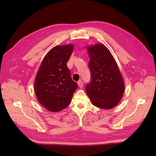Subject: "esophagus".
Listing matches in <instances>:
<instances>
[{"instance_id": "obj_1", "label": "esophagus", "mask_w": 156, "mask_h": 156, "mask_svg": "<svg viewBox=\"0 0 156 156\" xmlns=\"http://www.w3.org/2000/svg\"><path fill=\"white\" fill-rule=\"evenodd\" d=\"M78 87H79L80 88H82L83 87V81H78Z\"/></svg>"}]
</instances>
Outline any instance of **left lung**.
I'll use <instances>...</instances> for the list:
<instances>
[{
    "instance_id": "8db88e82",
    "label": "left lung",
    "mask_w": 156,
    "mask_h": 156,
    "mask_svg": "<svg viewBox=\"0 0 156 156\" xmlns=\"http://www.w3.org/2000/svg\"><path fill=\"white\" fill-rule=\"evenodd\" d=\"M91 82L86 92L92 104L103 109H111L119 104L125 92V82L117 62L104 44L87 46Z\"/></svg>"
}]
</instances>
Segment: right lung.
Segmentation results:
<instances>
[{
    "instance_id": "add662e5",
    "label": "right lung",
    "mask_w": 156,
    "mask_h": 156,
    "mask_svg": "<svg viewBox=\"0 0 156 156\" xmlns=\"http://www.w3.org/2000/svg\"><path fill=\"white\" fill-rule=\"evenodd\" d=\"M73 48L71 44L55 46L45 55L37 71L35 95L48 111L56 112L66 108L78 87L66 64Z\"/></svg>"
}]
</instances>
